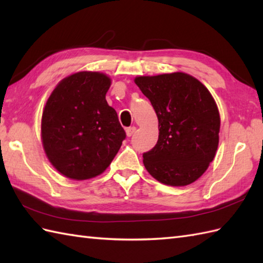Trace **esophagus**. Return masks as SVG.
<instances>
[{"instance_id":"1","label":"esophagus","mask_w":263,"mask_h":263,"mask_svg":"<svg viewBox=\"0 0 263 263\" xmlns=\"http://www.w3.org/2000/svg\"><path fill=\"white\" fill-rule=\"evenodd\" d=\"M136 130H137V127H136V126L127 127L126 130H125V132H126V136H127V137H131V136H133V133L136 132Z\"/></svg>"}]
</instances>
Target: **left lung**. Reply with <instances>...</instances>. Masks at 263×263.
I'll return each mask as SVG.
<instances>
[{
    "label": "left lung",
    "instance_id": "left-lung-1",
    "mask_svg": "<svg viewBox=\"0 0 263 263\" xmlns=\"http://www.w3.org/2000/svg\"><path fill=\"white\" fill-rule=\"evenodd\" d=\"M158 117L156 146L143 154V165L158 182L185 186L214 160L219 143L220 115L210 91L183 72L135 79Z\"/></svg>",
    "mask_w": 263,
    "mask_h": 263
}]
</instances>
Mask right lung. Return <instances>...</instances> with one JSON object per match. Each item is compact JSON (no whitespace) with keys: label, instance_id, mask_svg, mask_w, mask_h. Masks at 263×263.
<instances>
[{"label":"right lung","instance_id":"1","mask_svg":"<svg viewBox=\"0 0 263 263\" xmlns=\"http://www.w3.org/2000/svg\"><path fill=\"white\" fill-rule=\"evenodd\" d=\"M111 79L80 71L61 80L43 110V148L54 168L76 181L105 172L125 139L116 110L106 102Z\"/></svg>","mask_w":263,"mask_h":263}]
</instances>
